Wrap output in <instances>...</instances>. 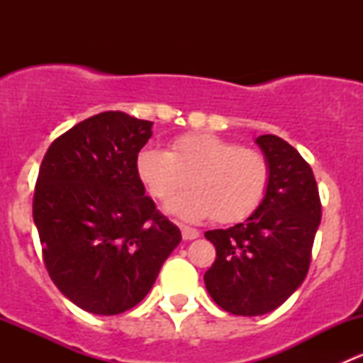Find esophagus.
<instances>
[{"label": "esophagus", "mask_w": 363, "mask_h": 363, "mask_svg": "<svg viewBox=\"0 0 363 363\" xmlns=\"http://www.w3.org/2000/svg\"><path fill=\"white\" fill-rule=\"evenodd\" d=\"M181 232H182V239L184 240H193V239H196V237H200L199 230L189 228V226H184V225L181 226Z\"/></svg>", "instance_id": "esophagus-1"}]
</instances>
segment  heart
Here are the masks:
<instances>
[{"instance_id":"heart-1","label":"heart","mask_w":363,"mask_h":363,"mask_svg":"<svg viewBox=\"0 0 363 363\" xmlns=\"http://www.w3.org/2000/svg\"><path fill=\"white\" fill-rule=\"evenodd\" d=\"M138 177L155 199L167 200L196 184L195 191L175 196L167 211L188 221L214 216L219 223H239L259 207L270 184L265 156L242 149L214 133H186L172 142V152L145 147L137 156Z\"/></svg>"}]
</instances>
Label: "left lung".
<instances>
[{"instance_id":"8db88e82","label":"left lung","mask_w":363,"mask_h":363,"mask_svg":"<svg viewBox=\"0 0 363 363\" xmlns=\"http://www.w3.org/2000/svg\"><path fill=\"white\" fill-rule=\"evenodd\" d=\"M270 164L262 205L244 223L205 232L216 259L205 272L208 295L237 316H262L295 294L309 270L321 202L309 163L276 135L256 138Z\"/></svg>"}]
</instances>
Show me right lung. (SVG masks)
Returning a JSON list of instances; mask_svg holds the SVG:
<instances>
[{
	"label": "right lung",
	"instance_id": "obj_1",
	"mask_svg": "<svg viewBox=\"0 0 363 363\" xmlns=\"http://www.w3.org/2000/svg\"><path fill=\"white\" fill-rule=\"evenodd\" d=\"M151 128L124 112H101L43 156L33 196L43 263L61 294L87 313L112 316L142 302L182 239L138 177Z\"/></svg>",
	"mask_w": 363,
	"mask_h": 363
}]
</instances>
